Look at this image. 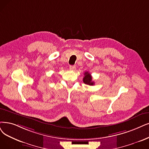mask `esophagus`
<instances>
[{
  "mask_svg": "<svg viewBox=\"0 0 149 149\" xmlns=\"http://www.w3.org/2000/svg\"><path fill=\"white\" fill-rule=\"evenodd\" d=\"M75 68H76L75 65H70V69L71 70H74Z\"/></svg>",
  "mask_w": 149,
  "mask_h": 149,
  "instance_id": "34e87169",
  "label": "esophagus"
}]
</instances>
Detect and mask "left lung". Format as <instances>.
Returning <instances> with one entry per match:
<instances>
[{"instance_id":"1","label":"left lung","mask_w":149,"mask_h":149,"mask_svg":"<svg viewBox=\"0 0 149 149\" xmlns=\"http://www.w3.org/2000/svg\"><path fill=\"white\" fill-rule=\"evenodd\" d=\"M83 82H84V84L87 85L93 86L95 84L94 82L92 81V77L91 73H89L88 71H86L84 73V77L83 78Z\"/></svg>"}]
</instances>
